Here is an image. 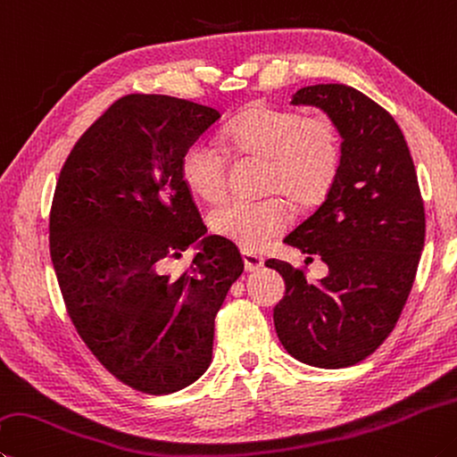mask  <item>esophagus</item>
Here are the masks:
<instances>
[{
    "mask_svg": "<svg viewBox=\"0 0 457 457\" xmlns=\"http://www.w3.org/2000/svg\"><path fill=\"white\" fill-rule=\"evenodd\" d=\"M242 260H244V268H245V271H257V270H262V268H263V257H262V255H255V253H247V252H244Z\"/></svg>",
    "mask_w": 457,
    "mask_h": 457,
    "instance_id": "obj_1",
    "label": "esophagus"
}]
</instances>
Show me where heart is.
<instances>
[{
  "label": "heart",
  "mask_w": 457,
  "mask_h": 457,
  "mask_svg": "<svg viewBox=\"0 0 457 457\" xmlns=\"http://www.w3.org/2000/svg\"><path fill=\"white\" fill-rule=\"evenodd\" d=\"M221 142L245 155L268 157V189H281L294 202L315 205L331 192L344 162L339 128L328 115L253 105L223 129ZM179 173L195 197L215 204L228 189V160L212 139L186 147ZM292 223V210L281 197L229 200L212 215V229L244 252L268 247Z\"/></svg>",
  "instance_id": "1"
}]
</instances>
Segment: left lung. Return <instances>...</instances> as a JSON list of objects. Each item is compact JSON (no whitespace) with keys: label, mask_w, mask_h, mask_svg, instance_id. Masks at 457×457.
Segmentation results:
<instances>
[{"label":"left lung","mask_w":457,"mask_h":457,"mask_svg":"<svg viewBox=\"0 0 457 457\" xmlns=\"http://www.w3.org/2000/svg\"><path fill=\"white\" fill-rule=\"evenodd\" d=\"M292 104L336 121L344 162L326 202L284 239L318 253L328 276L312 284L292 263L265 262L286 281L273 323L295 360L347 368L376 352L400 320L424 250V202L402 129L373 99L320 84L297 89Z\"/></svg>","instance_id":"1"}]
</instances>
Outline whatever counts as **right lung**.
Returning a JSON list of instances; mask_svg holds the SVG:
<instances>
[{"mask_svg":"<svg viewBox=\"0 0 457 457\" xmlns=\"http://www.w3.org/2000/svg\"><path fill=\"white\" fill-rule=\"evenodd\" d=\"M220 112L171 96L115 102L65 160L49 213V253L65 308L91 353L123 384L162 395L212 363L213 328L242 276L237 247L205 236L179 173L186 147ZM196 244L173 280L165 259Z\"/></svg>","mask_w":457,"mask_h":457,"instance_id":"obj_1","label":"right lung"}]
</instances>
